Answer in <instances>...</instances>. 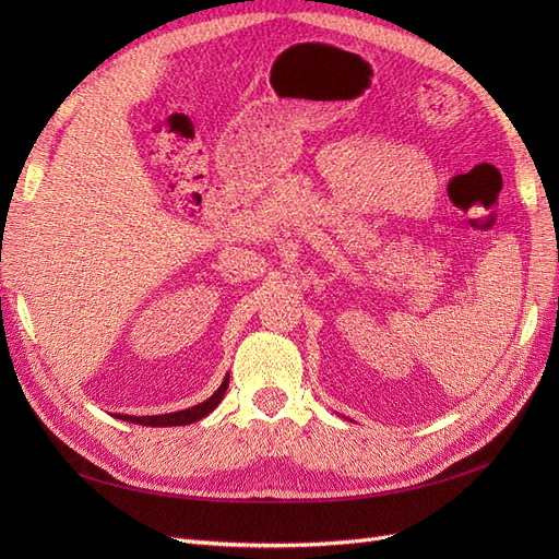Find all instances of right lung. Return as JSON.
<instances>
[{
	"label": "right lung",
	"instance_id": "1",
	"mask_svg": "<svg viewBox=\"0 0 559 559\" xmlns=\"http://www.w3.org/2000/svg\"><path fill=\"white\" fill-rule=\"evenodd\" d=\"M228 389V378L222 382V386L216 389V392L193 408H186L179 413H167V415H146V417H134V415H114L116 419H123V421H132V425H142V427H183V425H193V421L202 419L205 415H210L218 403H222L224 394Z\"/></svg>",
	"mask_w": 559,
	"mask_h": 559
}]
</instances>
